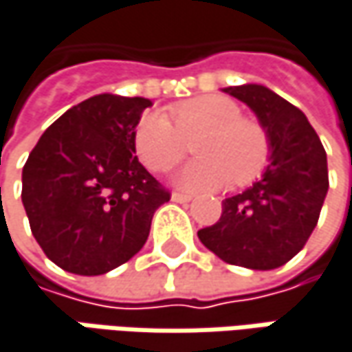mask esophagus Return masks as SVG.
<instances>
[{"mask_svg": "<svg viewBox=\"0 0 352 352\" xmlns=\"http://www.w3.org/2000/svg\"><path fill=\"white\" fill-rule=\"evenodd\" d=\"M171 199H173L175 203H189V201H191L193 197L185 195V193H173V195H171Z\"/></svg>", "mask_w": 352, "mask_h": 352, "instance_id": "1", "label": "esophagus"}]
</instances>
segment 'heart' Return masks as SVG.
Segmentation results:
<instances>
[{
  "label": "heart",
  "mask_w": 352,
  "mask_h": 352,
  "mask_svg": "<svg viewBox=\"0 0 352 352\" xmlns=\"http://www.w3.org/2000/svg\"><path fill=\"white\" fill-rule=\"evenodd\" d=\"M171 119L163 111L139 117L133 131L135 153L151 171H169L187 155L185 141H195L197 161L175 177L187 191H217L231 181L243 187L257 179L271 159L267 129L243 117L237 103L223 95H205L177 103ZM174 123L171 124L170 121Z\"/></svg>",
  "instance_id": "1"
}]
</instances>
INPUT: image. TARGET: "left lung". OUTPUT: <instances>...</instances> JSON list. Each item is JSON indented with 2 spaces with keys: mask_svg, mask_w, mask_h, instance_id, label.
Listing matches in <instances>:
<instances>
[{
  "mask_svg": "<svg viewBox=\"0 0 352 352\" xmlns=\"http://www.w3.org/2000/svg\"><path fill=\"white\" fill-rule=\"evenodd\" d=\"M223 91L257 115L271 159L261 179L225 199L217 223L197 235L225 263L271 271L295 257L317 227L329 191L327 153L305 113L269 87L245 83Z\"/></svg>",
  "mask_w": 352,
  "mask_h": 352,
  "instance_id": "obj_1",
  "label": "left lung"
}]
</instances>
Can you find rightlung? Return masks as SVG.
I'll return each mask as SVG.
<instances>
[{"label": "right lung", "instance_id": "add662e5", "mask_svg": "<svg viewBox=\"0 0 352 352\" xmlns=\"http://www.w3.org/2000/svg\"><path fill=\"white\" fill-rule=\"evenodd\" d=\"M151 105L94 95L52 123L28 157L21 201L33 237L63 271L94 277L127 263L169 201L135 157V125Z\"/></svg>", "mask_w": 352, "mask_h": 352}]
</instances>
